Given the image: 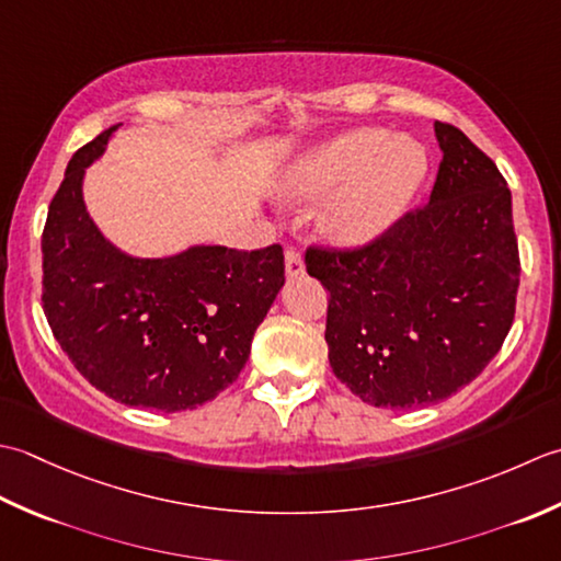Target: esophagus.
<instances>
[{
  "instance_id": "34e87169",
  "label": "esophagus",
  "mask_w": 561,
  "mask_h": 561,
  "mask_svg": "<svg viewBox=\"0 0 561 561\" xmlns=\"http://www.w3.org/2000/svg\"><path fill=\"white\" fill-rule=\"evenodd\" d=\"M285 273H288L290 278H297L305 273V261L293 247H285Z\"/></svg>"
}]
</instances>
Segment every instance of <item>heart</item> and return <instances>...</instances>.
Wrapping results in <instances>:
<instances>
[{"label": "heart", "instance_id": "heart-1", "mask_svg": "<svg viewBox=\"0 0 561 561\" xmlns=\"http://www.w3.org/2000/svg\"><path fill=\"white\" fill-rule=\"evenodd\" d=\"M428 176L426 147L382 128H356L295 154L276 181L283 203L324 201L319 237L339 249L380 239L404 215Z\"/></svg>", "mask_w": 561, "mask_h": 561}]
</instances>
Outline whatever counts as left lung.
I'll list each match as a JSON object with an SVG mask.
<instances>
[{
	"mask_svg": "<svg viewBox=\"0 0 561 561\" xmlns=\"http://www.w3.org/2000/svg\"><path fill=\"white\" fill-rule=\"evenodd\" d=\"M443 152L426 208L356 251H307L329 290L331 370L382 409L438 404L496 356L520 278L511 191L455 125H433Z\"/></svg>",
	"mask_w": 561,
	"mask_h": 561,
	"instance_id": "1",
	"label": "left lung"
}]
</instances>
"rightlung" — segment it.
I'll use <instances>...</instances> for the list:
<instances>
[{
  "instance_id": "obj_1",
  "label": "right lung",
  "mask_w": 561,
  "mask_h": 561,
  "mask_svg": "<svg viewBox=\"0 0 561 561\" xmlns=\"http://www.w3.org/2000/svg\"><path fill=\"white\" fill-rule=\"evenodd\" d=\"M121 128L75 152L43 230V312L67 358L125 407L186 411L242 373L251 339L285 283L278 244L237 251L191 244L145 259L91 220L87 169Z\"/></svg>"
}]
</instances>
